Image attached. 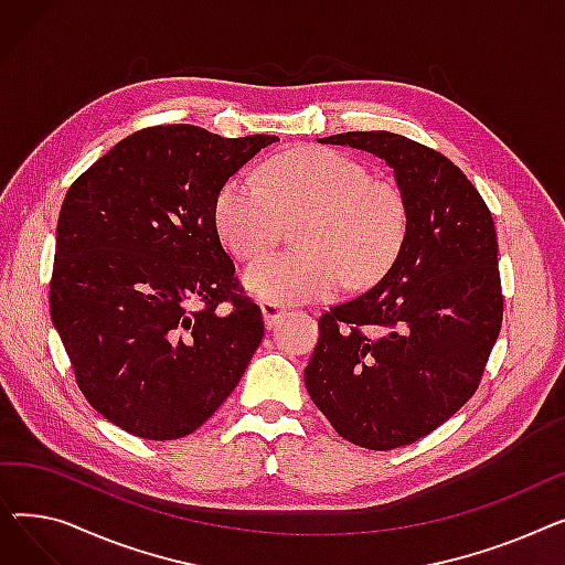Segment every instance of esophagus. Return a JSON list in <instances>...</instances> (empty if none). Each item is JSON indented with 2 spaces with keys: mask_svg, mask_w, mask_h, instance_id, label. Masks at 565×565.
<instances>
[{
  "mask_svg": "<svg viewBox=\"0 0 565 565\" xmlns=\"http://www.w3.org/2000/svg\"><path fill=\"white\" fill-rule=\"evenodd\" d=\"M260 311H263V320L267 328H275V324L286 316V309L275 302H260Z\"/></svg>",
  "mask_w": 565,
  "mask_h": 565,
  "instance_id": "esophagus-1",
  "label": "esophagus"
}]
</instances>
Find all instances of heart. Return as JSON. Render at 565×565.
Returning <instances> with one entry per match:
<instances>
[{"label": "heart", "instance_id": "1", "mask_svg": "<svg viewBox=\"0 0 565 565\" xmlns=\"http://www.w3.org/2000/svg\"><path fill=\"white\" fill-rule=\"evenodd\" d=\"M215 226L241 260L270 254L300 222V252L252 265L245 286L275 305L330 300L345 284L369 288L396 260L407 235V203L392 183L334 148H290L265 162L260 178L231 175L215 196Z\"/></svg>", "mask_w": 565, "mask_h": 565}]
</instances>
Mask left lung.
<instances>
[{
  "label": "left lung",
  "instance_id": "8db88e82",
  "mask_svg": "<svg viewBox=\"0 0 565 565\" xmlns=\"http://www.w3.org/2000/svg\"><path fill=\"white\" fill-rule=\"evenodd\" d=\"M320 143L382 158L407 203L396 260L373 288L320 316L305 369L311 401L343 439L392 451L479 390L503 316L494 222L467 175L419 141L371 130Z\"/></svg>",
  "mask_w": 565,
  "mask_h": 565
}]
</instances>
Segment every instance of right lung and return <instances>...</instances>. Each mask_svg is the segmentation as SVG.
I'll list each match as a JSON object with an SVG mask.
<instances>
[{
  "label": "right lung",
  "mask_w": 565,
  "mask_h": 565,
  "mask_svg": "<svg viewBox=\"0 0 565 565\" xmlns=\"http://www.w3.org/2000/svg\"><path fill=\"white\" fill-rule=\"evenodd\" d=\"M275 141L156 126L118 141L71 185L50 316L84 398L126 433H194L252 362L263 316L233 277L213 207L228 178ZM222 301L228 315L216 311Z\"/></svg>",
  "instance_id": "right-lung-1"
}]
</instances>
